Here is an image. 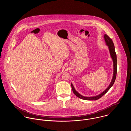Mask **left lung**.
I'll return each instance as SVG.
<instances>
[{
	"instance_id": "8db88e82",
	"label": "left lung",
	"mask_w": 131,
	"mask_h": 131,
	"mask_svg": "<svg viewBox=\"0 0 131 131\" xmlns=\"http://www.w3.org/2000/svg\"><path fill=\"white\" fill-rule=\"evenodd\" d=\"M104 37V40L105 41L106 45L107 46H108V48L110 50V54H111V56L112 58L113 62V76L112 78V81L111 83V84L108 86V87L105 91H104L102 93H101L100 94H99L96 96L90 97H87L83 96L80 95L79 93H78V92H77L75 91L73 84H71L72 90H73L74 93L75 94V95H76L78 97H79L82 99L86 100H96L99 99L100 98L102 97L106 93V92L110 89V88L112 87V85H113L114 81L115 80L116 77V73H117V59H116V53L115 51L114 44L113 43V41H112V39L111 38L109 37V36L105 34Z\"/></svg>"
}]
</instances>
